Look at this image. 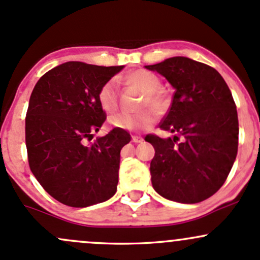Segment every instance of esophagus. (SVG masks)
<instances>
[{"label":"esophagus","mask_w":260,"mask_h":260,"mask_svg":"<svg viewBox=\"0 0 260 260\" xmlns=\"http://www.w3.org/2000/svg\"><path fill=\"white\" fill-rule=\"evenodd\" d=\"M131 140H133V142H135V144H138V142H142V141H144V139H142L141 136L133 135V138H131Z\"/></svg>","instance_id":"34e87169"}]
</instances>
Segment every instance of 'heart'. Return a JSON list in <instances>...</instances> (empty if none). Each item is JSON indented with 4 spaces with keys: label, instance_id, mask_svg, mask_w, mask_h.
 <instances>
[{
    "label": "heart",
    "instance_id": "obj_1",
    "mask_svg": "<svg viewBox=\"0 0 260 260\" xmlns=\"http://www.w3.org/2000/svg\"><path fill=\"white\" fill-rule=\"evenodd\" d=\"M126 82L144 93V98L141 100L142 108L151 107L161 113L169 107V94L161 88V80L156 74L144 69H138L126 75ZM98 102L103 110L107 113H114L118 109V84L115 79H109L100 86L98 91ZM153 109L146 108L135 114L119 113L110 116L109 122L116 129L127 131L149 130L157 121V114Z\"/></svg>",
    "mask_w": 260,
    "mask_h": 260
}]
</instances>
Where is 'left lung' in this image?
Masks as SVG:
<instances>
[{
	"label": "left lung",
	"instance_id": "8db88e82",
	"mask_svg": "<svg viewBox=\"0 0 260 260\" xmlns=\"http://www.w3.org/2000/svg\"><path fill=\"white\" fill-rule=\"evenodd\" d=\"M146 68L175 88L160 129L176 135L145 138L155 149L150 164L153 188L176 202H202L227 180L238 151V115L230 88L216 69L186 57Z\"/></svg>",
	"mask_w": 260,
	"mask_h": 260
}]
</instances>
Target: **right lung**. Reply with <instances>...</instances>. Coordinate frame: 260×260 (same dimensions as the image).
Instances as JSON below:
<instances>
[{"instance_id":"obj_1","label":"right lung","mask_w":260,"mask_h":260,"mask_svg":"<svg viewBox=\"0 0 260 260\" xmlns=\"http://www.w3.org/2000/svg\"><path fill=\"white\" fill-rule=\"evenodd\" d=\"M124 68L67 62L42 75L29 98L26 146L29 169L53 198L88 207L115 194L120 151L131 138L114 127L93 139L107 119L100 86Z\"/></svg>"}]
</instances>
